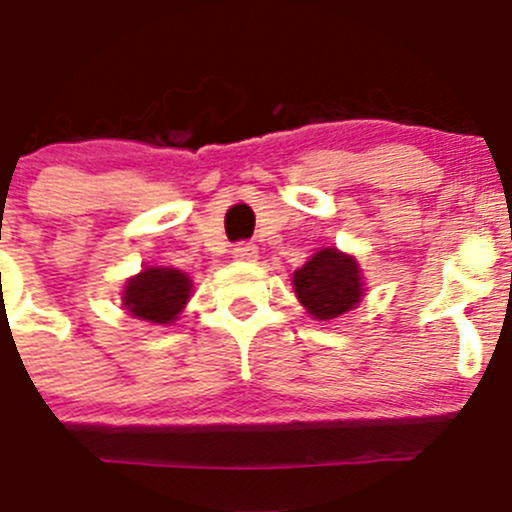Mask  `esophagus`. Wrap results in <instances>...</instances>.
I'll return each instance as SVG.
<instances>
[{
	"instance_id": "esophagus-1",
	"label": "esophagus",
	"mask_w": 512,
	"mask_h": 512,
	"mask_svg": "<svg viewBox=\"0 0 512 512\" xmlns=\"http://www.w3.org/2000/svg\"><path fill=\"white\" fill-rule=\"evenodd\" d=\"M232 255H234V260H239V262H255L257 247L250 245V242H239V245L232 250Z\"/></svg>"
}]
</instances>
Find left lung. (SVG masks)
<instances>
[{
  "mask_svg": "<svg viewBox=\"0 0 512 512\" xmlns=\"http://www.w3.org/2000/svg\"><path fill=\"white\" fill-rule=\"evenodd\" d=\"M293 290L316 321L339 319L365 298V278L357 257L336 247H321L293 273Z\"/></svg>",
  "mask_w": 512,
  "mask_h": 512,
  "instance_id": "8db88e82",
  "label": "left lung"
}]
</instances>
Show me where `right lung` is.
Masks as SVG:
<instances>
[{
	"mask_svg": "<svg viewBox=\"0 0 512 512\" xmlns=\"http://www.w3.org/2000/svg\"><path fill=\"white\" fill-rule=\"evenodd\" d=\"M193 296V280L178 267L147 265L124 280L122 308L150 324H173Z\"/></svg>",
	"mask_w": 512,
	"mask_h": 512,
	"instance_id": "right-lung-1",
	"label": "right lung"
}]
</instances>
